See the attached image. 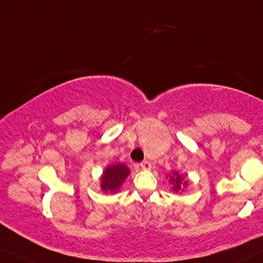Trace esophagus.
Masks as SVG:
<instances>
[{"label":"esophagus","instance_id":"1","mask_svg":"<svg viewBox=\"0 0 263 263\" xmlns=\"http://www.w3.org/2000/svg\"><path fill=\"white\" fill-rule=\"evenodd\" d=\"M140 167H142L143 170H150L151 169V163L148 162V160H143V162L140 163Z\"/></svg>","mask_w":263,"mask_h":263}]
</instances>
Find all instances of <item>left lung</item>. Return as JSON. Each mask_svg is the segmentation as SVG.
Instances as JSON below:
<instances>
[{"instance_id": "8db88e82", "label": "left lung", "mask_w": 263, "mask_h": 263, "mask_svg": "<svg viewBox=\"0 0 263 263\" xmlns=\"http://www.w3.org/2000/svg\"><path fill=\"white\" fill-rule=\"evenodd\" d=\"M170 179H171V183L175 184V185H174V190L175 191L179 190V189H181V187H183V185H186V184H187L186 181H183V176L178 175L177 172L172 175V177H170Z\"/></svg>"}]
</instances>
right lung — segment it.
<instances>
[{"mask_svg": "<svg viewBox=\"0 0 263 263\" xmlns=\"http://www.w3.org/2000/svg\"><path fill=\"white\" fill-rule=\"evenodd\" d=\"M130 174V170L124 164H115L105 169L101 177V189L105 193H116Z\"/></svg>", "mask_w": 263, "mask_h": 263, "instance_id": "obj_1", "label": "right lung"}]
</instances>
